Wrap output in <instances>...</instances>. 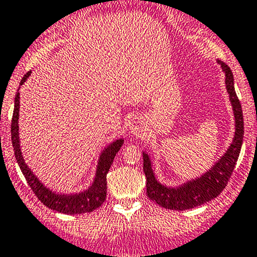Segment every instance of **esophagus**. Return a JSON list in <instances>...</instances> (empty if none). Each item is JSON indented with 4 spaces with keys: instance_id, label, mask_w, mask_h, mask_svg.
Returning a JSON list of instances; mask_svg holds the SVG:
<instances>
[{
    "instance_id": "34e87169",
    "label": "esophagus",
    "mask_w": 257,
    "mask_h": 257,
    "mask_svg": "<svg viewBox=\"0 0 257 257\" xmlns=\"http://www.w3.org/2000/svg\"><path fill=\"white\" fill-rule=\"evenodd\" d=\"M138 123H139V121H134V123H132V125H133V129H134V131H136V132H139V125H137V124Z\"/></svg>"
}]
</instances>
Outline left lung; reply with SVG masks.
<instances>
[{"label": "left lung", "instance_id": "8db88e82", "mask_svg": "<svg viewBox=\"0 0 257 257\" xmlns=\"http://www.w3.org/2000/svg\"><path fill=\"white\" fill-rule=\"evenodd\" d=\"M218 63L221 65L224 72H225L226 90L230 97L234 117H235V136L224 156H221L220 160L203 176L190 181L177 188H169L158 182V180L154 176L153 170H151L149 156L148 154L143 155V159H144L143 170H144L145 177H147L148 197L151 201L156 202L159 206L167 208V209H191V208L202 206L219 196L225 186L228 185L229 178L233 174L237 158H239L242 138H244V118H242L241 104H240L235 88H234L233 72H231L230 67L220 61Z\"/></svg>", "mask_w": 257, "mask_h": 257}]
</instances>
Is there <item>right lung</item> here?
I'll return each instance as SVG.
<instances>
[{
  "label": "right lung",
  "instance_id": "right-lung-1",
  "mask_svg": "<svg viewBox=\"0 0 257 257\" xmlns=\"http://www.w3.org/2000/svg\"><path fill=\"white\" fill-rule=\"evenodd\" d=\"M31 71L27 72L21 80V85L26 82L28 79ZM18 114H20V92H17L15 98V109H13L12 123H11V139H12L13 150H15L16 160L21 167V171L23 172L26 177L27 183L32 188L34 194L38 197L40 202L44 206L56 212L64 213V214H81V213H90L102 206L107 196V174L110 169L113 160L115 158V154L119 151L123 145V139H118L113 142L109 147H107L101 154L98 166H97L96 177L88 190L83 192L75 194H59L50 191L45 187L36 175L31 171L27 164L24 163V159L22 156L20 149V137H18Z\"/></svg>",
  "mask_w": 257,
  "mask_h": 257
}]
</instances>
